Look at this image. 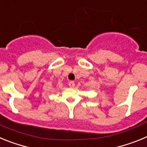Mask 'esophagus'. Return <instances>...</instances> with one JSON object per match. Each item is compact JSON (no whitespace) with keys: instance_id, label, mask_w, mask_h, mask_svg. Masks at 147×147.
<instances>
[{"instance_id":"34e87169","label":"esophagus","mask_w":147,"mask_h":147,"mask_svg":"<svg viewBox=\"0 0 147 147\" xmlns=\"http://www.w3.org/2000/svg\"><path fill=\"white\" fill-rule=\"evenodd\" d=\"M68 85H69V87H71V88H74V87L75 86V82L74 81L69 82V83H68Z\"/></svg>"}]
</instances>
